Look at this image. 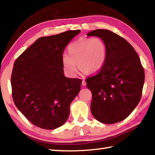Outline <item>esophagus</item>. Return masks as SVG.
Returning <instances> with one entry per match:
<instances>
[{
    "label": "esophagus",
    "instance_id": "1",
    "mask_svg": "<svg viewBox=\"0 0 155 155\" xmlns=\"http://www.w3.org/2000/svg\"><path fill=\"white\" fill-rule=\"evenodd\" d=\"M82 85H83V87H85L87 85V83L86 81H85L84 80H83V81H82Z\"/></svg>",
    "mask_w": 155,
    "mask_h": 155
}]
</instances>
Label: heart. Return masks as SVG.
I'll return each instance as SVG.
<instances>
[{
    "instance_id": "1",
    "label": "heart",
    "mask_w": 155,
    "mask_h": 155,
    "mask_svg": "<svg viewBox=\"0 0 155 155\" xmlns=\"http://www.w3.org/2000/svg\"><path fill=\"white\" fill-rule=\"evenodd\" d=\"M68 51V54H62V62L71 77L77 74L78 64L84 73H95L103 68L107 61L106 45L100 38H81L69 45Z\"/></svg>"
}]
</instances>
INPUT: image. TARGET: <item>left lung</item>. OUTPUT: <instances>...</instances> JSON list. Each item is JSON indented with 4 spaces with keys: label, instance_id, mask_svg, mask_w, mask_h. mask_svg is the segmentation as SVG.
Masks as SVG:
<instances>
[{
    "label": "left lung",
    "instance_id": "1",
    "mask_svg": "<svg viewBox=\"0 0 155 155\" xmlns=\"http://www.w3.org/2000/svg\"><path fill=\"white\" fill-rule=\"evenodd\" d=\"M87 36L100 37L107 51L103 68L86 78L93 97L91 113L101 123H118L129 116L139 103L144 68L135 50L120 36L107 29L94 30Z\"/></svg>",
    "mask_w": 155,
    "mask_h": 155
}]
</instances>
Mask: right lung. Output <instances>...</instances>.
Instances as JSON below:
<instances>
[{"label": "right lung", "instance_id": "add662e5", "mask_svg": "<svg viewBox=\"0 0 155 155\" xmlns=\"http://www.w3.org/2000/svg\"><path fill=\"white\" fill-rule=\"evenodd\" d=\"M80 30L37 39L16 58L11 75L13 101L35 126L47 130L63 124L81 89L79 78L64 77L62 56Z\"/></svg>", "mask_w": 155, "mask_h": 155}]
</instances>
